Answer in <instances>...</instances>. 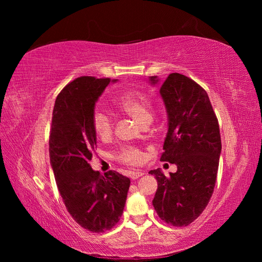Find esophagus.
Masks as SVG:
<instances>
[{
    "mask_svg": "<svg viewBox=\"0 0 262 262\" xmlns=\"http://www.w3.org/2000/svg\"><path fill=\"white\" fill-rule=\"evenodd\" d=\"M143 175H144L143 171H132V172L130 173V177H131L132 179H138V178L142 177Z\"/></svg>",
    "mask_w": 262,
    "mask_h": 262,
    "instance_id": "34e87169",
    "label": "esophagus"
}]
</instances>
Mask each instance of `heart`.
Instances as JSON below:
<instances>
[{
  "label": "heart",
  "mask_w": 262,
  "mask_h": 262,
  "mask_svg": "<svg viewBox=\"0 0 262 262\" xmlns=\"http://www.w3.org/2000/svg\"><path fill=\"white\" fill-rule=\"evenodd\" d=\"M118 107L125 114L136 119L141 124L152 121L153 106L144 94L139 92L125 93L117 98ZM94 129L100 138H107L113 131V119L104 110H96L93 119ZM119 160L129 165H138L143 160V154L140 149L128 146L123 147L119 153Z\"/></svg>",
  "instance_id": "1"
}]
</instances>
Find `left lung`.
Instances as JSON below:
<instances>
[{"label": "left lung", "instance_id": "8db88e82", "mask_svg": "<svg viewBox=\"0 0 262 262\" xmlns=\"http://www.w3.org/2000/svg\"><path fill=\"white\" fill-rule=\"evenodd\" d=\"M152 86L161 84L149 76ZM167 113V134L161 161L175 164L168 177L161 168L150 170L157 180L154 209L164 222L187 226L207 207L219 169L222 150L219 122L207 92L191 78L171 73L161 84Z\"/></svg>", "mask_w": 262, "mask_h": 262}]
</instances>
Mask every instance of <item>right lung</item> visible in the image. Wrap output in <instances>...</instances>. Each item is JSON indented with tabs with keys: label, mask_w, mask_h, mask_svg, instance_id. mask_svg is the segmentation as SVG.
<instances>
[{
	"label": "right lung",
	"mask_w": 262,
	"mask_h": 262,
	"mask_svg": "<svg viewBox=\"0 0 262 262\" xmlns=\"http://www.w3.org/2000/svg\"><path fill=\"white\" fill-rule=\"evenodd\" d=\"M118 80L82 76L55 99L49 139L50 164L71 216L83 228L104 233L120 220L130 179L115 170L101 175L90 164L97 145L95 105L109 83Z\"/></svg>",
	"instance_id": "1"
}]
</instances>
